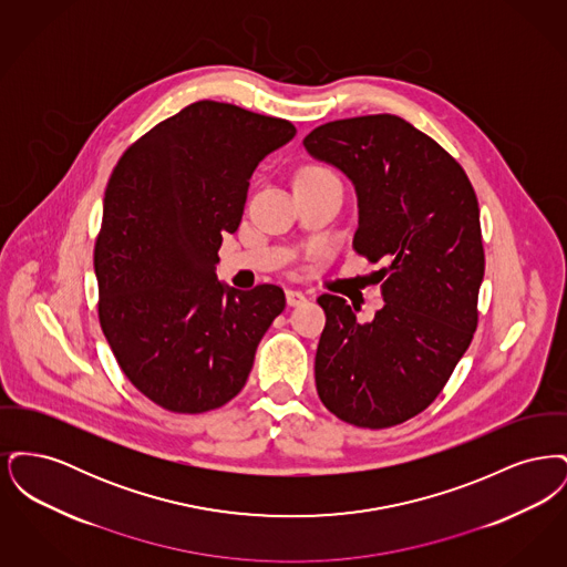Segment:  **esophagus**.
<instances>
[{
	"label": "esophagus",
	"instance_id": "34e87169",
	"mask_svg": "<svg viewBox=\"0 0 567 567\" xmlns=\"http://www.w3.org/2000/svg\"><path fill=\"white\" fill-rule=\"evenodd\" d=\"M303 301H306V296H303L301 291L287 289V303H289V306H299V303H303Z\"/></svg>",
	"mask_w": 567,
	"mask_h": 567
}]
</instances>
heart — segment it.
Instances as JSON below:
<instances>
[{
    "instance_id": "b5f03b06",
    "label": "heart",
    "mask_w": 567,
    "mask_h": 567,
    "mask_svg": "<svg viewBox=\"0 0 567 567\" xmlns=\"http://www.w3.org/2000/svg\"><path fill=\"white\" fill-rule=\"evenodd\" d=\"M312 169H319V167H308V169H303V172H312Z\"/></svg>"
}]
</instances>
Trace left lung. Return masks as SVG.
<instances>
[{
  "instance_id": "obj_1",
  "label": "left lung",
  "mask_w": 567,
  "mask_h": 567,
  "mask_svg": "<svg viewBox=\"0 0 567 567\" xmlns=\"http://www.w3.org/2000/svg\"><path fill=\"white\" fill-rule=\"evenodd\" d=\"M303 146L351 178L352 248L384 266L372 323H359L342 297L317 299L327 317L317 391L351 425L393 427L432 404L474 338L485 276L478 199L463 167L395 114L324 123Z\"/></svg>"
}]
</instances>
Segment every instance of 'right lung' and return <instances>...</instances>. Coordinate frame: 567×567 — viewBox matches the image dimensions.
I'll return each mask as SVG.
<instances>
[{
  "mask_svg": "<svg viewBox=\"0 0 567 567\" xmlns=\"http://www.w3.org/2000/svg\"><path fill=\"white\" fill-rule=\"evenodd\" d=\"M293 123L202 100L135 140L112 169L93 266L100 324L123 374L151 402L202 414L234 400L285 291L216 278L223 234L248 181Z\"/></svg>",
  "mask_w": 567,
  "mask_h": 567,
  "instance_id": "right-lung-1",
  "label": "right lung"
}]
</instances>
